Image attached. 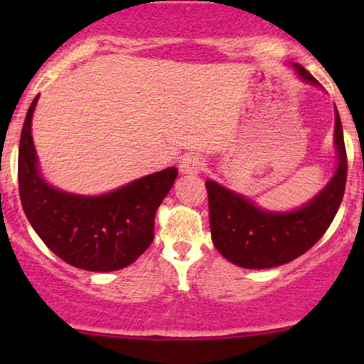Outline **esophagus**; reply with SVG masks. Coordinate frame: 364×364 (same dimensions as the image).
Masks as SVG:
<instances>
[{
    "label": "esophagus",
    "mask_w": 364,
    "mask_h": 364,
    "mask_svg": "<svg viewBox=\"0 0 364 364\" xmlns=\"http://www.w3.org/2000/svg\"><path fill=\"white\" fill-rule=\"evenodd\" d=\"M203 159L197 155H186L179 161V172L183 176H197L203 171Z\"/></svg>",
    "instance_id": "esophagus-1"
}]
</instances>
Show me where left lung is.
I'll list each match as a JSON object with an SVG mask.
<instances>
[{
  "mask_svg": "<svg viewBox=\"0 0 364 364\" xmlns=\"http://www.w3.org/2000/svg\"><path fill=\"white\" fill-rule=\"evenodd\" d=\"M303 82L318 86L301 65L292 63ZM336 167L324 188L310 200L289 211L260 208L243 193L208 179L209 227L215 248L229 262L247 269L284 266L310 250L328 230L338 211L347 181L343 128L335 107Z\"/></svg>",
  "mask_w": 364,
  "mask_h": 364,
  "instance_id": "obj_1",
  "label": "left lung"
}]
</instances>
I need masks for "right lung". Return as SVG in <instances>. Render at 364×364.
I'll return each instance as SVG.
<instances>
[{"mask_svg": "<svg viewBox=\"0 0 364 364\" xmlns=\"http://www.w3.org/2000/svg\"><path fill=\"white\" fill-rule=\"evenodd\" d=\"M38 97L29 105L21 132L19 193L29 223L61 260L93 273L130 266L155 236V213L178 178V168L134 179L100 196L72 193L42 174L31 135Z\"/></svg>", "mask_w": 364, "mask_h": 364, "instance_id": "obj_1", "label": "right lung"}]
</instances>
